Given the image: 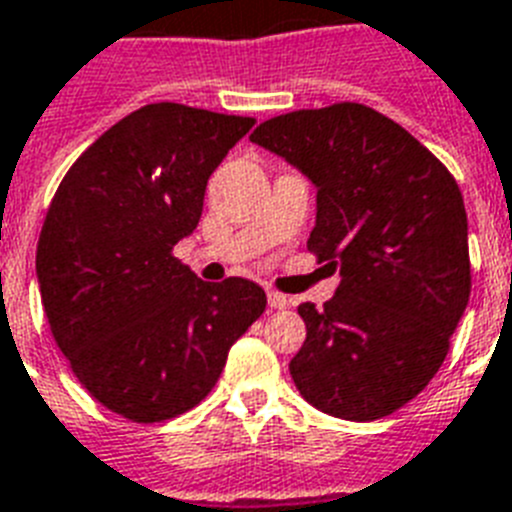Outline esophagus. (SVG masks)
<instances>
[{"mask_svg":"<svg viewBox=\"0 0 512 512\" xmlns=\"http://www.w3.org/2000/svg\"><path fill=\"white\" fill-rule=\"evenodd\" d=\"M268 307H273V310H286L289 307V297H284V294H278L270 289L268 292Z\"/></svg>","mask_w":512,"mask_h":512,"instance_id":"obj_1","label":"esophagus"}]
</instances>
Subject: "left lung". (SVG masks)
Instances as JSON below:
<instances>
[{"mask_svg": "<svg viewBox=\"0 0 512 512\" xmlns=\"http://www.w3.org/2000/svg\"><path fill=\"white\" fill-rule=\"evenodd\" d=\"M315 186L307 249L339 268L289 363L299 394L344 421H376L429 384L471 297L463 194L442 162L355 102L278 115L249 136Z\"/></svg>", "mask_w": 512, "mask_h": 512, "instance_id": "obj_1", "label": "left lung"}]
</instances>
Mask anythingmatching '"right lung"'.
Listing matches in <instances>:
<instances>
[{"mask_svg":"<svg viewBox=\"0 0 512 512\" xmlns=\"http://www.w3.org/2000/svg\"><path fill=\"white\" fill-rule=\"evenodd\" d=\"M252 118L160 102L99 136L62 178L36 249L52 336L94 400L136 423L205 400L228 350L263 315L247 278L210 284L173 257L207 178Z\"/></svg>","mask_w":512,"mask_h":512,"instance_id":"add662e5","label":"right lung"}]
</instances>
